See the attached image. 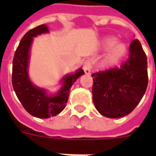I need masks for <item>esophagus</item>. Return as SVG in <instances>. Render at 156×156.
Segmentation results:
<instances>
[{
	"instance_id": "34e87169",
	"label": "esophagus",
	"mask_w": 156,
	"mask_h": 156,
	"mask_svg": "<svg viewBox=\"0 0 156 156\" xmlns=\"http://www.w3.org/2000/svg\"><path fill=\"white\" fill-rule=\"evenodd\" d=\"M83 71H84L85 74H90L92 68L91 61L90 60H86L84 62L83 65Z\"/></svg>"
}]
</instances>
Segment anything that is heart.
Instances as JSON below:
<instances>
[{"instance_id": "b5f03b06", "label": "heart", "mask_w": 156, "mask_h": 156, "mask_svg": "<svg viewBox=\"0 0 156 156\" xmlns=\"http://www.w3.org/2000/svg\"><path fill=\"white\" fill-rule=\"evenodd\" d=\"M102 46L105 50H109L104 61V63L107 67L117 65L128 52L127 45L124 42H118V39L114 37L105 38Z\"/></svg>"}]
</instances>
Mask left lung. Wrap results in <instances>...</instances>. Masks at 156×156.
Segmentation results:
<instances>
[{"mask_svg":"<svg viewBox=\"0 0 156 156\" xmlns=\"http://www.w3.org/2000/svg\"><path fill=\"white\" fill-rule=\"evenodd\" d=\"M92 77L93 101L102 115L116 119L130 114L148 85L147 58L140 41H131L129 58L120 68L94 73Z\"/></svg>","mask_w":156,"mask_h":156,"instance_id":"obj_1","label":"left lung"}]
</instances>
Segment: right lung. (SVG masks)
I'll use <instances>...</instances> for the list:
<instances>
[{"label":"right lung","instance_id":"add662e5","mask_svg":"<svg viewBox=\"0 0 156 156\" xmlns=\"http://www.w3.org/2000/svg\"><path fill=\"white\" fill-rule=\"evenodd\" d=\"M49 32L45 24L31 29L26 33L16 50L12 62V86L16 94L27 111L32 116L48 119L60 114L66 107L70 88L80 76L84 74L82 68L74 73L62 78V87L58 93L49 94L45 88L32 83L28 74L30 49L33 37Z\"/></svg>","mask_w":156,"mask_h":156}]
</instances>
